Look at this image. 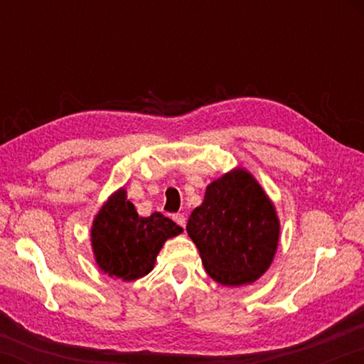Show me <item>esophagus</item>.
<instances>
[{
	"instance_id": "1",
	"label": "esophagus",
	"mask_w": 364,
	"mask_h": 364,
	"mask_svg": "<svg viewBox=\"0 0 364 364\" xmlns=\"http://www.w3.org/2000/svg\"><path fill=\"white\" fill-rule=\"evenodd\" d=\"M173 220L176 221V223L178 225H180V226H186V217H184V215L183 213H176V215H173Z\"/></svg>"
}]
</instances>
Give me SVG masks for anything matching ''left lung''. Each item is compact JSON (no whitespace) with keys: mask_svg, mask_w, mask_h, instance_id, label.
I'll return each instance as SVG.
<instances>
[{"mask_svg":"<svg viewBox=\"0 0 364 364\" xmlns=\"http://www.w3.org/2000/svg\"><path fill=\"white\" fill-rule=\"evenodd\" d=\"M186 231L212 279L242 286L257 281L273 262L279 220L255 178L237 168L208 184Z\"/></svg>","mask_w":364,"mask_h":364,"instance_id":"8db88e82","label":"left lung"}]
</instances>
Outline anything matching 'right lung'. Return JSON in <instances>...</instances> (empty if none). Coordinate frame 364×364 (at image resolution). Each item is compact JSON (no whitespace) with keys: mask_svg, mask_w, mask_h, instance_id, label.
<instances>
[{"mask_svg":"<svg viewBox=\"0 0 364 364\" xmlns=\"http://www.w3.org/2000/svg\"><path fill=\"white\" fill-rule=\"evenodd\" d=\"M181 231V226L160 212L139 217L134 205L127 200L125 189H120L96 215L91 244L104 273L133 281L149 273L164 242Z\"/></svg>","mask_w":364,"mask_h":364,"instance_id":"add662e5","label":"right lung"}]
</instances>
